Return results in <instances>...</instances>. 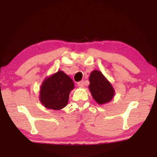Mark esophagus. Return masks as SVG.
<instances>
[{"instance_id":"obj_1","label":"esophagus","mask_w":157,"mask_h":157,"mask_svg":"<svg viewBox=\"0 0 157 157\" xmlns=\"http://www.w3.org/2000/svg\"><path fill=\"white\" fill-rule=\"evenodd\" d=\"M78 86L79 87H80V88H83L84 86V81L79 82L78 83Z\"/></svg>"}]
</instances>
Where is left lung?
<instances>
[{
	"label": "left lung",
	"mask_w": 157,
	"mask_h": 157,
	"mask_svg": "<svg viewBox=\"0 0 157 157\" xmlns=\"http://www.w3.org/2000/svg\"><path fill=\"white\" fill-rule=\"evenodd\" d=\"M89 91L98 105L109 102L115 95V90L110 82L99 71L94 70L90 74Z\"/></svg>",
	"instance_id": "left-lung-1"
}]
</instances>
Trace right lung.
Instances as JSON below:
<instances>
[{"label": "right lung", "mask_w": 157, "mask_h": 157, "mask_svg": "<svg viewBox=\"0 0 157 157\" xmlns=\"http://www.w3.org/2000/svg\"><path fill=\"white\" fill-rule=\"evenodd\" d=\"M74 86L73 79L63 71H59L42 82L39 100L48 109L60 110L67 105L69 94Z\"/></svg>", "instance_id": "obj_1"}]
</instances>
